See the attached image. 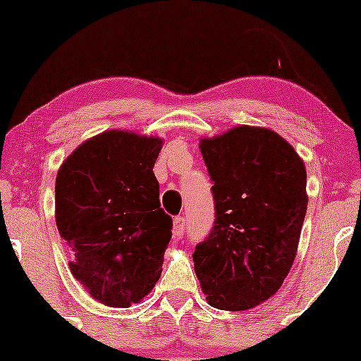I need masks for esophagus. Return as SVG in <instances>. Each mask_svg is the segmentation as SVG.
I'll list each match as a JSON object with an SVG mask.
<instances>
[{"mask_svg": "<svg viewBox=\"0 0 361 361\" xmlns=\"http://www.w3.org/2000/svg\"><path fill=\"white\" fill-rule=\"evenodd\" d=\"M183 231H185V219L176 217L175 221H173V235H175L176 239H180L181 235H183Z\"/></svg>", "mask_w": 361, "mask_h": 361, "instance_id": "1", "label": "esophagus"}]
</instances>
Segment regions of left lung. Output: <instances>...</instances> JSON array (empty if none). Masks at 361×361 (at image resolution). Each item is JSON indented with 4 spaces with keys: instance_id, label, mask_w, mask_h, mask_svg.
Wrapping results in <instances>:
<instances>
[{
    "instance_id": "obj_1",
    "label": "left lung",
    "mask_w": 361,
    "mask_h": 361,
    "mask_svg": "<svg viewBox=\"0 0 361 361\" xmlns=\"http://www.w3.org/2000/svg\"><path fill=\"white\" fill-rule=\"evenodd\" d=\"M215 222L193 252L207 302L247 310L279 292L297 255L307 173L295 149L264 127L238 126L200 140Z\"/></svg>"
}]
</instances>
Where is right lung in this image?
I'll use <instances>...</instances> for the list:
<instances>
[{
  "mask_svg": "<svg viewBox=\"0 0 361 361\" xmlns=\"http://www.w3.org/2000/svg\"><path fill=\"white\" fill-rule=\"evenodd\" d=\"M161 137L106 130L78 146L56 178V224L73 276L110 307L139 304L163 271L173 221L152 168Z\"/></svg>",
  "mask_w": 361,
  "mask_h": 361,
  "instance_id": "right-lung-1",
  "label": "right lung"
}]
</instances>
